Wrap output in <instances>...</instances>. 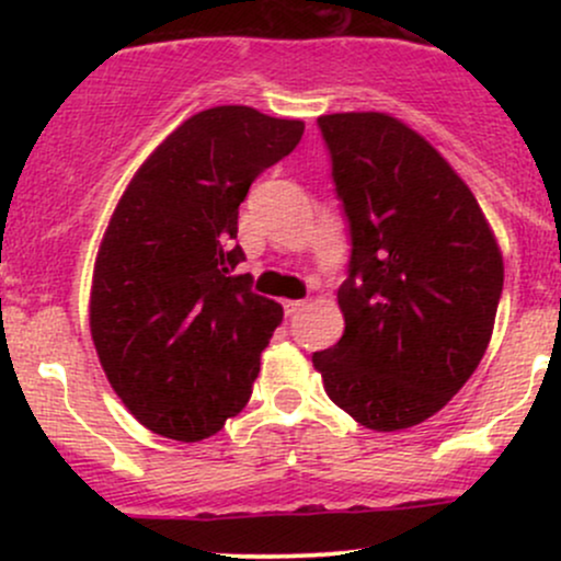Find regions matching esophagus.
<instances>
[{"instance_id":"esophagus-1","label":"esophagus","mask_w":561,"mask_h":561,"mask_svg":"<svg viewBox=\"0 0 561 561\" xmlns=\"http://www.w3.org/2000/svg\"><path fill=\"white\" fill-rule=\"evenodd\" d=\"M282 308H285L287 317L293 319V317H298L302 308H306V302H302V300H285V302H282Z\"/></svg>"}]
</instances>
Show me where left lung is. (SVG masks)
Here are the masks:
<instances>
[{
	"mask_svg": "<svg viewBox=\"0 0 561 561\" xmlns=\"http://www.w3.org/2000/svg\"><path fill=\"white\" fill-rule=\"evenodd\" d=\"M317 124L351 261L337 289L345 332L313 353V366L327 396L364 427H414L478 369L504 261L478 199L420 134L385 113Z\"/></svg>",
	"mask_w": 561,
	"mask_h": 561,
	"instance_id": "1",
	"label": "left lung"
}]
</instances>
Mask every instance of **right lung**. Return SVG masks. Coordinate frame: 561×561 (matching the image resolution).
I'll list each match as a JSON object with an SVG mask.
<instances>
[{"instance_id": "right-lung-1", "label": "right lung", "mask_w": 561, "mask_h": 561, "mask_svg": "<svg viewBox=\"0 0 561 561\" xmlns=\"http://www.w3.org/2000/svg\"><path fill=\"white\" fill-rule=\"evenodd\" d=\"M302 121L221 105L192 115L126 186L94 263L89 324L113 390L152 433L195 443L250 401L279 302L253 293L237 216L298 147Z\"/></svg>"}]
</instances>
